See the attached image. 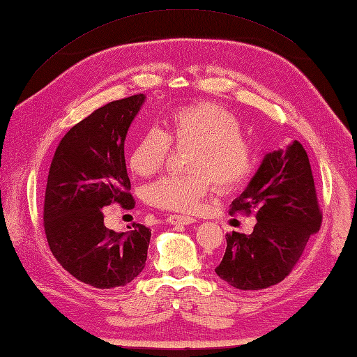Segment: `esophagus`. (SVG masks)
<instances>
[{
    "label": "esophagus",
    "mask_w": 357,
    "mask_h": 357,
    "mask_svg": "<svg viewBox=\"0 0 357 357\" xmlns=\"http://www.w3.org/2000/svg\"><path fill=\"white\" fill-rule=\"evenodd\" d=\"M196 221L192 216H185V215H169L167 216V222L172 225H190Z\"/></svg>",
    "instance_id": "obj_1"
}]
</instances>
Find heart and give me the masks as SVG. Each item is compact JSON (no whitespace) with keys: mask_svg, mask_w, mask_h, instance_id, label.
<instances>
[{"mask_svg":"<svg viewBox=\"0 0 357 357\" xmlns=\"http://www.w3.org/2000/svg\"><path fill=\"white\" fill-rule=\"evenodd\" d=\"M165 133L158 128L144 132L135 142L128 165L139 176L162 169L174 146H192L185 174H169L146 188V199L156 208L195 211L211 190V181L221 190H231L255 170L253 146L242 136L239 119L213 102H196L172 112Z\"/></svg>","mask_w":357,"mask_h":357,"instance_id":"obj_1","label":"heart"}]
</instances>
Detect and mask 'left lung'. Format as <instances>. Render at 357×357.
<instances>
[{"instance_id":"left-lung-1","label":"left lung","mask_w":357,"mask_h":357,"mask_svg":"<svg viewBox=\"0 0 357 357\" xmlns=\"http://www.w3.org/2000/svg\"><path fill=\"white\" fill-rule=\"evenodd\" d=\"M234 213H253L257 222L250 234H227L216 275L238 290H264L284 280L322 224L312 165L299 141L264 156L245 190L231 202Z\"/></svg>"}]
</instances>
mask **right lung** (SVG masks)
Segmentation results:
<instances>
[{"label":"right lung","instance_id":"add662e5","mask_svg":"<svg viewBox=\"0 0 357 357\" xmlns=\"http://www.w3.org/2000/svg\"><path fill=\"white\" fill-rule=\"evenodd\" d=\"M144 101L139 93L96 109L64 135L50 164L45 238L63 268L95 288L127 285L146 267L151 230H109L102 211L113 202L135 207L124 141Z\"/></svg>","mask_w":357,"mask_h":357}]
</instances>
